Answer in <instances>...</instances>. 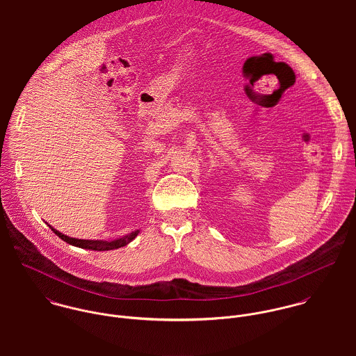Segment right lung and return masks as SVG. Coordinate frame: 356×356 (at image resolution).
<instances>
[{
    "label": "right lung",
    "instance_id": "add662e5",
    "mask_svg": "<svg viewBox=\"0 0 356 356\" xmlns=\"http://www.w3.org/2000/svg\"><path fill=\"white\" fill-rule=\"evenodd\" d=\"M51 230L54 234H57L63 241L74 245V247H79V248H85V250H92V251H109V250H118V248H122L124 245H127L130 241H133L137 234L140 233L138 230L137 232H133L131 234L123 237V238H119V240H113V241H102V240H79V238H72V237H68V236H64L63 233L57 232L56 229H53L51 226Z\"/></svg>",
    "mask_w": 356,
    "mask_h": 356
}]
</instances>
